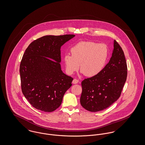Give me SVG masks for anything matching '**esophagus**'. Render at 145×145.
<instances>
[{
	"instance_id": "1",
	"label": "esophagus",
	"mask_w": 145,
	"mask_h": 145,
	"mask_svg": "<svg viewBox=\"0 0 145 145\" xmlns=\"http://www.w3.org/2000/svg\"><path fill=\"white\" fill-rule=\"evenodd\" d=\"M78 82H79V80L77 79H74L73 82H72L73 84H76L77 83H78Z\"/></svg>"
}]
</instances>
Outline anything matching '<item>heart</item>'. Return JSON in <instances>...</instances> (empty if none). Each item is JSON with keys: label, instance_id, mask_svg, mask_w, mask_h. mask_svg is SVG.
<instances>
[{"label": "heart", "instance_id": "obj_1", "mask_svg": "<svg viewBox=\"0 0 145 145\" xmlns=\"http://www.w3.org/2000/svg\"><path fill=\"white\" fill-rule=\"evenodd\" d=\"M72 55L65 54L63 61L66 71L72 74L80 71L85 76L95 77L102 72L109 56V49L105 44L91 41H80L71 48Z\"/></svg>", "mask_w": 145, "mask_h": 145}]
</instances>
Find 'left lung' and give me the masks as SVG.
I'll use <instances>...</instances> for the list:
<instances>
[{
  "mask_svg": "<svg viewBox=\"0 0 145 145\" xmlns=\"http://www.w3.org/2000/svg\"><path fill=\"white\" fill-rule=\"evenodd\" d=\"M114 49L109 62L98 76L82 82L80 104L85 110L99 112L109 107L119 99L127 77L124 52L113 40Z\"/></svg>",
  "mask_w": 145,
  "mask_h": 145,
  "instance_id": "1",
  "label": "left lung"
}]
</instances>
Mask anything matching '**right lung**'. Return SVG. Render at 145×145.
Here are the masks:
<instances>
[{"mask_svg": "<svg viewBox=\"0 0 145 145\" xmlns=\"http://www.w3.org/2000/svg\"><path fill=\"white\" fill-rule=\"evenodd\" d=\"M74 34L45 35L31 43L21 60L22 91L35 108L50 112L61 105L73 78L61 67V47Z\"/></svg>", "mask_w": 145, "mask_h": 145, "instance_id": "add662e5", "label": "right lung"}]
</instances>
